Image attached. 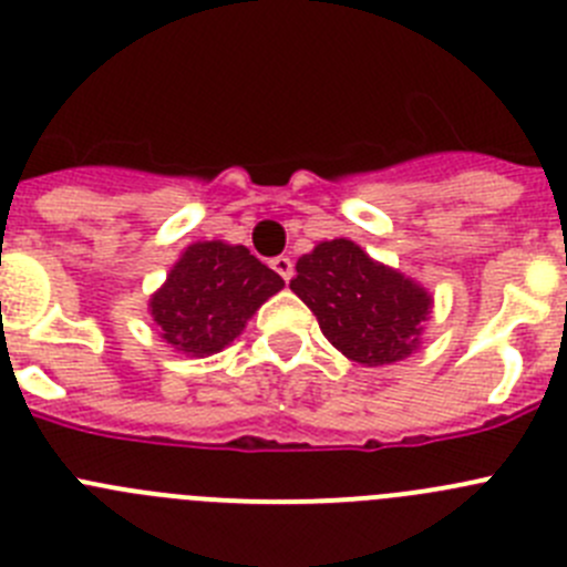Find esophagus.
Masks as SVG:
<instances>
[{
    "label": "esophagus",
    "instance_id": "1",
    "mask_svg": "<svg viewBox=\"0 0 567 567\" xmlns=\"http://www.w3.org/2000/svg\"><path fill=\"white\" fill-rule=\"evenodd\" d=\"M271 268L279 274V277L285 279V282H290V277H293V259L285 257V254H282V257L271 259Z\"/></svg>",
    "mask_w": 567,
    "mask_h": 567
}]
</instances>
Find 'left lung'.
Masks as SVG:
<instances>
[{
	"label": "left lung",
	"instance_id": "1",
	"mask_svg": "<svg viewBox=\"0 0 567 567\" xmlns=\"http://www.w3.org/2000/svg\"><path fill=\"white\" fill-rule=\"evenodd\" d=\"M290 290L313 310L327 341L367 367L411 355L431 310L420 285L374 262L352 240H327L305 254Z\"/></svg>",
	"mask_w": 567,
	"mask_h": 567
}]
</instances>
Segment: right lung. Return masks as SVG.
I'll return each mask as SVG.
<instances>
[{"label":"right lung","mask_w":567,"mask_h":567,"mask_svg":"<svg viewBox=\"0 0 567 567\" xmlns=\"http://www.w3.org/2000/svg\"><path fill=\"white\" fill-rule=\"evenodd\" d=\"M282 288L285 279L246 246L195 243L151 299V313L164 341L204 358L235 341L254 310Z\"/></svg>","instance_id":"add662e5"}]
</instances>
